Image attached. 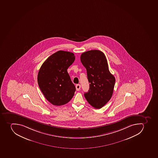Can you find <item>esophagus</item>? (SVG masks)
<instances>
[{"label":"esophagus","mask_w":158,"mask_h":158,"mask_svg":"<svg viewBox=\"0 0 158 158\" xmlns=\"http://www.w3.org/2000/svg\"><path fill=\"white\" fill-rule=\"evenodd\" d=\"M76 89H77V91L80 90V89H81V85H80V84H78V85H76Z\"/></svg>","instance_id":"esophagus-1"}]
</instances>
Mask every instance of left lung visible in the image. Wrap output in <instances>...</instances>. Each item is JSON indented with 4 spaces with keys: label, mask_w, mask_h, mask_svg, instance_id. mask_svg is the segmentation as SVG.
<instances>
[{
    "label": "left lung",
    "mask_w": 158,
    "mask_h": 158,
    "mask_svg": "<svg viewBox=\"0 0 158 158\" xmlns=\"http://www.w3.org/2000/svg\"><path fill=\"white\" fill-rule=\"evenodd\" d=\"M81 61L86 69L89 89L84 96L92 106L100 109L113 95L115 77L109 70L105 54L98 50L82 53Z\"/></svg>",
    "instance_id": "1"
}]
</instances>
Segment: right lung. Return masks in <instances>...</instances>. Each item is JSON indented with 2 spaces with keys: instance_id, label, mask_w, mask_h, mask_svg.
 I'll return each instance as SVG.
<instances>
[{
  "instance_id": "1",
  "label": "right lung",
  "mask_w": 158,
  "mask_h": 158,
  "mask_svg": "<svg viewBox=\"0 0 158 158\" xmlns=\"http://www.w3.org/2000/svg\"><path fill=\"white\" fill-rule=\"evenodd\" d=\"M74 60L73 52L58 51L48 57L40 68L37 76L39 87L52 105H65L74 96L76 87L67 69Z\"/></svg>"
}]
</instances>
